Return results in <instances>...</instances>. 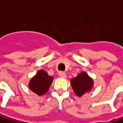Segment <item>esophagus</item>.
Returning a JSON list of instances; mask_svg holds the SVG:
<instances>
[{
  "label": "esophagus",
  "mask_w": 123,
  "mask_h": 123,
  "mask_svg": "<svg viewBox=\"0 0 123 123\" xmlns=\"http://www.w3.org/2000/svg\"><path fill=\"white\" fill-rule=\"evenodd\" d=\"M58 74H59V76L60 77H62V78H66V74L64 72H59Z\"/></svg>",
  "instance_id": "1"
}]
</instances>
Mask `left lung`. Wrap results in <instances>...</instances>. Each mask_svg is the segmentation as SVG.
Returning <instances> with one entry per match:
<instances>
[{
    "label": "left lung",
    "instance_id": "1",
    "mask_svg": "<svg viewBox=\"0 0 123 123\" xmlns=\"http://www.w3.org/2000/svg\"><path fill=\"white\" fill-rule=\"evenodd\" d=\"M71 84L74 93L81 97L87 92H90L93 86V80L86 72H81L76 77L72 79Z\"/></svg>",
    "mask_w": 123,
    "mask_h": 123
}]
</instances>
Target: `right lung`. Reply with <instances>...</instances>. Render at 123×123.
<instances>
[{"instance_id":"obj_1","label":"right lung","mask_w":123,"mask_h":123,"mask_svg":"<svg viewBox=\"0 0 123 123\" xmlns=\"http://www.w3.org/2000/svg\"><path fill=\"white\" fill-rule=\"evenodd\" d=\"M53 81V77L48 75L43 70H40L36 74L29 83V88L38 95L44 94Z\"/></svg>"}]
</instances>
